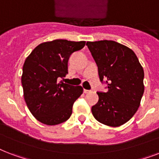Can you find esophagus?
I'll return each instance as SVG.
<instances>
[{
    "label": "esophagus",
    "instance_id": "obj_1",
    "mask_svg": "<svg viewBox=\"0 0 159 159\" xmlns=\"http://www.w3.org/2000/svg\"><path fill=\"white\" fill-rule=\"evenodd\" d=\"M84 92L85 93H90L91 90H88V89H84Z\"/></svg>",
    "mask_w": 159,
    "mask_h": 159
}]
</instances>
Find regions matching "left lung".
<instances>
[{
    "label": "left lung",
    "instance_id": "left-lung-1",
    "mask_svg": "<svg viewBox=\"0 0 159 159\" xmlns=\"http://www.w3.org/2000/svg\"><path fill=\"white\" fill-rule=\"evenodd\" d=\"M98 66L99 80L107 92H97L99 101L92 107L96 120L111 127L125 124L137 112L144 92V72L135 53L114 40L86 43Z\"/></svg>",
    "mask_w": 159,
    "mask_h": 159
}]
</instances>
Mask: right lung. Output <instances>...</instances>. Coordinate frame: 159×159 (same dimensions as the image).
<instances>
[{"mask_svg":"<svg viewBox=\"0 0 159 159\" xmlns=\"http://www.w3.org/2000/svg\"><path fill=\"white\" fill-rule=\"evenodd\" d=\"M84 45L85 41L55 40L40 44L26 58L21 76L24 99L38 121L56 125L70 119L83 88L59 82L58 79L68 74L71 54Z\"/></svg>","mask_w":159,"mask_h":159,"instance_id":"right-lung-1","label":"right lung"}]
</instances>
